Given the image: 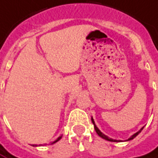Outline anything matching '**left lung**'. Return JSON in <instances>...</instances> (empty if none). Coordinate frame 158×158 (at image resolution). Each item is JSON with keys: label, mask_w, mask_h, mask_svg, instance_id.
Instances as JSON below:
<instances>
[{"label": "left lung", "mask_w": 158, "mask_h": 158, "mask_svg": "<svg viewBox=\"0 0 158 158\" xmlns=\"http://www.w3.org/2000/svg\"><path fill=\"white\" fill-rule=\"evenodd\" d=\"M92 122H93V125H94V128H95V131H96V132H97V134L98 135V136H99V137H101L102 138L106 139V140H107V141H110V142H120V140H114V139H112V138H108V137H107L106 135H105V134H103V133H102L101 131H100L98 130V128L97 126H96V124H95V123H94V120H93V118H92ZM143 129V127L142 129H140V130L138 131V132H136L135 134H133V135L131 136V138L127 139V141H129V140H131V139H133L134 138H136V137L138 136V134L141 132V131H142Z\"/></svg>", "instance_id": "left-lung-1"}]
</instances>
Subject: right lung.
Listing matches in <instances>:
<instances>
[{"mask_svg": "<svg viewBox=\"0 0 158 158\" xmlns=\"http://www.w3.org/2000/svg\"><path fill=\"white\" fill-rule=\"evenodd\" d=\"M61 138H62V136H60V137H59V138H57V139H56V140H55V141H54V142L52 143H52H56V142H58L59 140H60ZM33 146H37V145H33Z\"/></svg>", "mask_w": 158, "mask_h": 158, "instance_id": "1", "label": "right lung"}]
</instances>
